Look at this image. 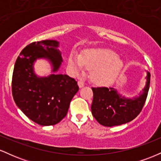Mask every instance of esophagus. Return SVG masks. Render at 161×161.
Returning a JSON list of instances; mask_svg holds the SVG:
<instances>
[{"mask_svg": "<svg viewBox=\"0 0 161 161\" xmlns=\"http://www.w3.org/2000/svg\"><path fill=\"white\" fill-rule=\"evenodd\" d=\"M78 86L79 88H82L85 86V82L83 81H79L78 82Z\"/></svg>", "mask_w": 161, "mask_h": 161, "instance_id": "obj_1", "label": "esophagus"}]
</instances>
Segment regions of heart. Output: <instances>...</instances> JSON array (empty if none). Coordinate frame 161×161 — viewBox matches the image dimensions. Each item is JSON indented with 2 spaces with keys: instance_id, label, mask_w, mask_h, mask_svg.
Instances as JSON below:
<instances>
[{
  "instance_id": "obj_1",
  "label": "heart",
  "mask_w": 161,
  "mask_h": 161,
  "mask_svg": "<svg viewBox=\"0 0 161 161\" xmlns=\"http://www.w3.org/2000/svg\"><path fill=\"white\" fill-rule=\"evenodd\" d=\"M69 65L75 73L83 71L85 66L92 69L91 79L100 85L110 84L115 80L123 69V61L115 52L109 49L87 51L79 57L72 53Z\"/></svg>"
}]
</instances>
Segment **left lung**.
I'll return each mask as SVG.
<instances>
[{
    "label": "left lung",
    "instance_id": "1",
    "mask_svg": "<svg viewBox=\"0 0 161 161\" xmlns=\"http://www.w3.org/2000/svg\"><path fill=\"white\" fill-rule=\"evenodd\" d=\"M151 74L147 72L146 85L139 96L133 98L123 97L114 88H92L93 101L92 114L95 119L104 126L119 125L133 120L145 105L149 86Z\"/></svg>",
    "mask_w": 161,
    "mask_h": 161
}]
</instances>
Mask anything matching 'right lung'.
Returning <instances> with one entry per match:
<instances>
[{"label": "right lung", "instance_id": "add662e5", "mask_svg": "<svg viewBox=\"0 0 161 161\" xmlns=\"http://www.w3.org/2000/svg\"><path fill=\"white\" fill-rule=\"evenodd\" d=\"M59 42L45 40L32 42L16 59L12 77V94L16 104L31 120L41 125H53L65 117L69 104L79 90L77 82L67 75L38 77L33 64L45 58L57 72L62 63Z\"/></svg>", "mask_w": 161, "mask_h": 161}]
</instances>
